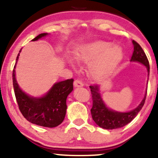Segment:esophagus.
I'll return each mask as SVG.
<instances>
[{
    "label": "esophagus",
    "instance_id": "1",
    "mask_svg": "<svg viewBox=\"0 0 158 158\" xmlns=\"http://www.w3.org/2000/svg\"><path fill=\"white\" fill-rule=\"evenodd\" d=\"M73 85L75 87H81L83 86V83L82 81L81 80H79V79H76V80H74V82H73Z\"/></svg>",
    "mask_w": 158,
    "mask_h": 158
}]
</instances>
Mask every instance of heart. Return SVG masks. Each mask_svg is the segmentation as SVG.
<instances>
[{"label":"heart","mask_w":158,"mask_h":158,"mask_svg":"<svg viewBox=\"0 0 158 158\" xmlns=\"http://www.w3.org/2000/svg\"><path fill=\"white\" fill-rule=\"evenodd\" d=\"M123 56L122 48L110 42L97 41L84 47L78 59L90 64V73L96 79H102L109 77Z\"/></svg>","instance_id":"1"}]
</instances>
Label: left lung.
I'll return each mask as SVG.
<instances>
[{
	"label": "left lung",
	"instance_id": "obj_1",
	"mask_svg": "<svg viewBox=\"0 0 158 158\" xmlns=\"http://www.w3.org/2000/svg\"><path fill=\"white\" fill-rule=\"evenodd\" d=\"M132 43L134 44V52L131 61H138L141 64H144L147 68L148 73H149V62H148L146 53L138 43L136 42L134 40L132 41ZM90 88L92 95V100H93V106L90 109L92 118L94 122L97 123V126L105 129H115V128H122L126 126L128 123L131 122L132 119H135L139 110L142 109L146 101V94H147V90H146V95L142 102L135 109L127 113H120V112L115 111L107 108L101 98L98 85H90Z\"/></svg>",
	"mask_w": 158,
	"mask_h": 158
}]
</instances>
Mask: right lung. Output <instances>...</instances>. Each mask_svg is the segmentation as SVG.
<instances>
[{
	"instance_id": "1",
	"label": "right lung",
	"mask_w": 158,
	"mask_h": 158,
	"mask_svg": "<svg viewBox=\"0 0 158 158\" xmlns=\"http://www.w3.org/2000/svg\"><path fill=\"white\" fill-rule=\"evenodd\" d=\"M48 33H41L32 41L41 39ZM21 49L19 52H21ZM12 71V82L14 92L20 111L29 122L40 126L53 128L60 125L66 114V99L73 89V79L56 83L46 95L41 98L30 97L19 88L15 79V65Z\"/></svg>"
}]
</instances>
